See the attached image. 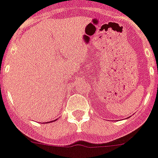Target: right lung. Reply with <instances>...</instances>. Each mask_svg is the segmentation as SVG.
Instances as JSON below:
<instances>
[{
	"mask_svg": "<svg viewBox=\"0 0 158 158\" xmlns=\"http://www.w3.org/2000/svg\"><path fill=\"white\" fill-rule=\"evenodd\" d=\"M56 120H57V119H56Z\"/></svg>",
	"mask_w": 158,
	"mask_h": 158,
	"instance_id": "1",
	"label": "right lung"
}]
</instances>
